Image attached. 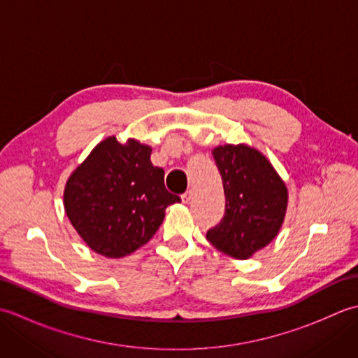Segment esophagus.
Here are the masks:
<instances>
[{
	"label": "esophagus",
	"mask_w": 358,
	"mask_h": 358,
	"mask_svg": "<svg viewBox=\"0 0 358 358\" xmlns=\"http://www.w3.org/2000/svg\"><path fill=\"white\" fill-rule=\"evenodd\" d=\"M191 200H192V191H186L183 195H181V201L185 204H187Z\"/></svg>",
	"instance_id": "34e87169"
}]
</instances>
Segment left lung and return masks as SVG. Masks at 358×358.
Wrapping results in <instances>:
<instances>
[{
    "instance_id": "obj_1",
    "label": "left lung",
    "mask_w": 358,
    "mask_h": 358,
    "mask_svg": "<svg viewBox=\"0 0 358 358\" xmlns=\"http://www.w3.org/2000/svg\"><path fill=\"white\" fill-rule=\"evenodd\" d=\"M222 175L226 212L206 238L220 252L246 260L277 237L287 209V187L271 162L248 144L212 150Z\"/></svg>"
}]
</instances>
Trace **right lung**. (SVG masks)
<instances>
[{"instance_id": "right-lung-1", "label": "right lung", "mask_w": 358, "mask_h": 358, "mask_svg": "<svg viewBox=\"0 0 358 358\" xmlns=\"http://www.w3.org/2000/svg\"><path fill=\"white\" fill-rule=\"evenodd\" d=\"M148 144L108 136L67 178L66 215L94 252H135L154 237L166 208L180 201L164 187V171L152 164Z\"/></svg>"}]
</instances>
